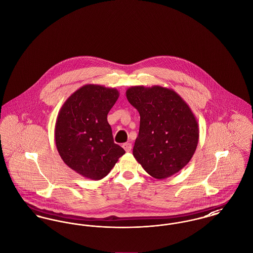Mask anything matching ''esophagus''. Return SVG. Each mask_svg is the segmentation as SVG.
Returning <instances> with one entry per match:
<instances>
[{
	"instance_id": "1",
	"label": "esophagus",
	"mask_w": 253,
	"mask_h": 253,
	"mask_svg": "<svg viewBox=\"0 0 253 253\" xmlns=\"http://www.w3.org/2000/svg\"><path fill=\"white\" fill-rule=\"evenodd\" d=\"M123 147H124V149H125V151H126V152H131L132 146H131V144H130V143H126V144H124V145H123Z\"/></svg>"
}]
</instances>
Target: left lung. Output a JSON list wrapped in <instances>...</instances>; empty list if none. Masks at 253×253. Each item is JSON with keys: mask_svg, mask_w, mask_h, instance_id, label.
I'll use <instances>...</instances> for the list:
<instances>
[{"mask_svg": "<svg viewBox=\"0 0 253 253\" xmlns=\"http://www.w3.org/2000/svg\"><path fill=\"white\" fill-rule=\"evenodd\" d=\"M126 95L140 114L135 159L157 179L178 172L199 143V125L189 105L172 89L159 85L131 86Z\"/></svg>", "mask_w": 253, "mask_h": 253, "instance_id": "8db88e82", "label": "left lung"}]
</instances>
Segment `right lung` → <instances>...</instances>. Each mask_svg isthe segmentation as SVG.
Segmentation results:
<instances>
[{
    "instance_id": "right-lung-1",
    "label": "right lung",
    "mask_w": 253,
    "mask_h": 253,
    "mask_svg": "<svg viewBox=\"0 0 253 253\" xmlns=\"http://www.w3.org/2000/svg\"><path fill=\"white\" fill-rule=\"evenodd\" d=\"M119 96L115 88L84 85L58 112L54 128L57 152L68 167L86 178H103L126 153L114 143L107 122Z\"/></svg>"
}]
</instances>
